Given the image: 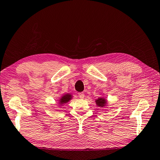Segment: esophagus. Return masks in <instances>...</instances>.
<instances>
[{
    "label": "esophagus",
    "instance_id": "esophagus-1",
    "mask_svg": "<svg viewBox=\"0 0 160 160\" xmlns=\"http://www.w3.org/2000/svg\"><path fill=\"white\" fill-rule=\"evenodd\" d=\"M78 97H79V98L80 99H83V98H84V97H85V95H84V93L83 92H81V93H78Z\"/></svg>",
    "mask_w": 160,
    "mask_h": 160
}]
</instances>
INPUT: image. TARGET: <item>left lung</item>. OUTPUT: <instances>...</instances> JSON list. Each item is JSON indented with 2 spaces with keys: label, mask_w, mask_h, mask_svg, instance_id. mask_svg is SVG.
Returning <instances> with one entry per match:
<instances>
[{
  "label": "left lung",
  "mask_w": 160,
  "mask_h": 160,
  "mask_svg": "<svg viewBox=\"0 0 160 160\" xmlns=\"http://www.w3.org/2000/svg\"><path fill=\"white\" fill-rule=\"evenodd\" d=\"M96 104H97V106H99V107H104L106 104V100L103 98H99L96 101Z\"/></svg>",
  "instance_id": "1"
}]
</instances>
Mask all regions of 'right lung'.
Listing matches in <instances>:
<instances>
[{"instance_id":"right-lung-1","label":"right lung","mask_w":160,"mask_h":160,"mask_svg":"<svg viewBox=\"0 0 160 160\" xmlns=\"http://www.w3.org/2000/svg\"><path fill=\"white\" fill-rule=\"evenodd\" d=\"M71 99H72V96L70 94H65L64 96H63V97H61V99H60V104H64V103L68 102Z\"/></svg>"}]
</instances>
